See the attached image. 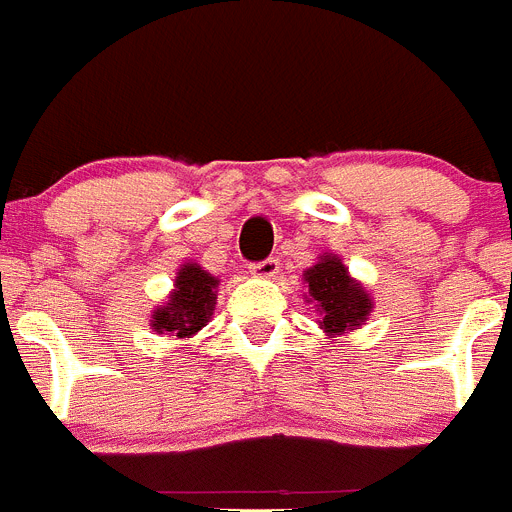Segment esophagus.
Returning <instances> with one entry per match:
<instances>
[{"mask_svg": "<svg viewBox=\"0 0 512 512\" xmlns=\"http://www.w3.org/2000/svg\"><path fill=\"white\" fill-rule=\"evenodd\" d=\"M251 274L259 279H274L279 274V261L264 259V261H259V264H251Z\"/></svg>", "mask_w": 512, "mask_h": 512, "instance_id": "34e87169", "label": "esophagus"}]
</instances>
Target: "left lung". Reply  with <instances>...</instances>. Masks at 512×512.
Instances as JSON below:
<instances>
[{
  "label": "left lung",
  "instance_id": "8db88e82",
  "mask_svg": "<svg viewBox=\"0 0 512 512\" xmlns=\"http://www.w3.org/2000/svg\"><path fill=\"white\" fill-rule=\"evenodd\" d=\"M307 302H315L320 312V328L330 338L343 336L366 323L372 312V297L356 279L348 277L343 261L333 253L320 256L318 264L305 271Z\"/></svg>",
  "mask_w": 512,
  "mask_h": 512
}]
</instances>
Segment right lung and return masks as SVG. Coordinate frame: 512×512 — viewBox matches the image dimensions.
<instances>
[{
  "instance_id": "1",
  "label": "right lung",
  "mask_w": 512,
  "mask_h": 512,
  "mask_svg": "<svg viewBox=\"0 0 512 512\" xmlns=\"http://www.w3.org/2000/svg\"><path fill=\"white\" fill-rule=\"evenodd\" d=\"M217 279L200 264H184L176 271L174 292L153 310L151 328L166 336L189 338L210 323L215 307Z\"/></svg>"
}]
</instances>
